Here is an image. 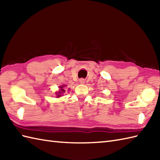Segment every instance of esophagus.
<instances>
[{"label": "esophagus", "instance_id": "obj_1", "mask_svg": "<svg viewBox=\"0 0 160 160\" xmlns=\"http://www.w3.org/2000/svg\"><path fill=\"white\" fill-rule=\"evenodd\" d=\"M79 82H80V84H84V82H85V80H84V79H82H82H80Z\"/></svg>", "mask_w": 160, "mask_h": 160}]
</instances>
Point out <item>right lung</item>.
I'll list each match as a JSON object with an SVG mask.
<instances>
[{"mask_svg":"<svg viewBox=\"0 0 160 160\" xmlns=\"http://www.w3.org/2000/svg\"><path fill=\"white\" fill-rule=\"evenodd\" d=\"M64 87H66V86H65V85H62V86L59 87L60 89V92L58 93V94H57V97H58V98L60 97V96L62 94V93H64V91H65V90L64 89Z\"/></svg>","mask_w":160,"mask_h":160,"instance_id":"obj_1","label":"right lung"}]
</instances>
